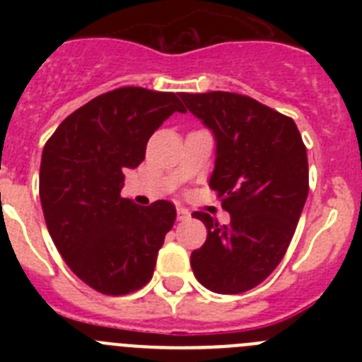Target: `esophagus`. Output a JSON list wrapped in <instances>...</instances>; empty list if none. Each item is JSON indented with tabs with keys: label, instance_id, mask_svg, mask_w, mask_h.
I'll return each mask as SVG.
<instances>
[{
	"label": "esophagus",
	"instance_id": "esophagus-1",
	"mask_svg": "<svg viewBox=\"0 0 362 362\" xmlns=\"http://www.w3.org/2000/svg\"><path fill=\"white\" fill-rule=\"evenodd\" d=\"M187 219H190V214H188V210L177 209V221H187Z\"/></svg>",
	"mask_w": 362,
	"mask_h": 362
}]
</instances>
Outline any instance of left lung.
I'll return each instance as SVG.
<instances>
[{
  "instance_id": "obj_1",
  "label": "left lung",
  "mask_w": 362,
  "mask_h": 362,
  "mask_svg": "<svg viewBox=\"0 0 362 362\" xmlns=\"http://www.w3.org/2000/svg\"><path fill=\"white\" fill-rule=\"evenodd\" d=\"M188 110L212 130L210 188L230 214H209L206 241L190 255L196 279L216 293H243L263 283L286 254L308 197V158L292 117L233 92L185 94Z\"/></svg>"
}]
</instances>
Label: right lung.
<instances>
[{
  "label": "right lung",
  "instance_id": "right-lung-1",
  "mask_svg": "<svg viewBox=\"0 0 362 362\" xmlns=\"http://www.w3.org/2000/svg\"><path fill=\"white\" fill-rule=\"evenodd\" d=\"M174 112V92L123 86L72 112L43 148L40 197L50 238L70 270L105 296L143 288L175 221L170 201L137 206L121 197L127 168Z\"/></svg>",
  "mask_w": 362,
  "mask_h": 362
}]
</instances>
